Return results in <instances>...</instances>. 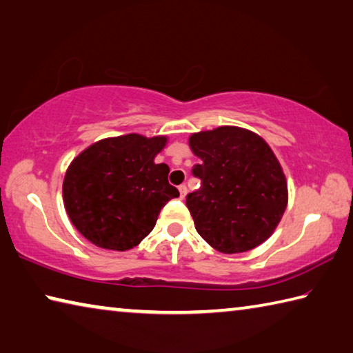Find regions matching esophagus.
<instances>
[{"mask_svg": "<svg viewBox=\"0 0 353 353\" xmlns=\"http://www.w3.org/2000/svg\"><path fill=\"white\" fill-rule=\"evenodd\" d=\"M187 185H181V187H179V193H181V198L183 199L185 198V194H187Z\"/></svg>", "mask_w": 353, "mask_h": 353, "instance_id": "34e87169", "label": "esophagus"}]
</instances>
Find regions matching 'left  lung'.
Instances as JSON below:
<instances>
[{
    "instance_id": "obj_1",
    "label": "left lung",
    "mask_w": 353,
    "mask_h": 353,
    "mask_svg": "<svg viewBox=\"0 0 353 353\" xmlns=\"http://www.w3.org/2000/svg\"><path fill=\"white\" fill-rule=\"evenodd\" d=\"M190 148L201 163V188L187 196L198 234L219 252L260 246L282 219L288 187L268 143L250 130L221 126L193 134Z\"/></svg>"
}]
</instances>
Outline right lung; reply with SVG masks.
<instances>
[{
  "instance_id": "obj_1",
  "label": "right lung",
  "mask_w": 353,
  "mask_h": 353,
  "mask_svg": "<svg viewBox=\"0 0 353 353\" xmlns=\"http://www.w3.org/2000/svg\"><path fill=\"white\" fill-rule=\"evenodd\" d=\"M166 137L129 134L93 143L68 166L63 204L71 223L94 246L129 250L151 234L159 213L179 191L170 168L154 159Z\"/></svg>"
}]
</instances>
